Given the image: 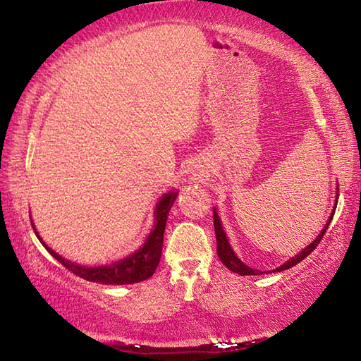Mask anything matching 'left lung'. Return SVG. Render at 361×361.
Listing matches in <instances>:
<instances>
[{"label": "left lung", "instance_id": "left-lung-1", "mask_svg": "<svg viewBox=\"0 0 361 361\" xmlns=\"http://www.w3.org/2000/svg\"><path fill=\"white\" fill-rule=\"evenodd\" d=\"M333 215H334V210L331 213V216H329L328 223L325 224V229L320 232V235L317 237V239L312 243H310L309 247H305L301 253L296 255L293 259L286 261L283 266L277 267L276 271L280 272V271H285V269H290L293 266H296L298 262H301L305 258V256H309L310 253H312L314 250L317 248V245H319V243L322 242L323 235H325L328 226L333 219ZM213 224H215V234H216V252H218V256H219V259H221L223 264L228 269H231L232 272L240 274V276H259V274H262L261 271H258V269H252V267H248L247 264H243V262L239 258H237L235 253L232 252V248H231L229 242H228V237H226L224 231H223V226H221V223H219V216H218L216 212H213Z\"/></svg>", "mask_w": 361, "mask_h": 361}]
</instances>
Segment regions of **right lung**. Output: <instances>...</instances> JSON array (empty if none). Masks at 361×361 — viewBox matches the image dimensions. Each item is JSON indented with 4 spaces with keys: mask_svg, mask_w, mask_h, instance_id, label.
<instances>
[{
    "mask_svg": "<svg viewBox=\"0 0 361 361\" xmlns=\"http://www.w3.org/2000/svg\"><path fill=\"white\" fill-rule=\"evenodd\" d=\"M176 199V192H169L164 195V197L159 200L154 212V229L151 231V234L146 239L145 245L130 255L129 258L114 262L111 266H100V267H84L75 264V262L66 261L62 258L59 253L54 252V250L49 248L44 242L41 240L38 232L35 231V234L38 235L42 245L51 253L54 258H56L60 264L65 266L70 272L76 274L78 277L84 280H89V282H97V283H105V285H127V283H137L143 282V280L149 279L152 274H154L156 267L159 266V261H161L162 255V242H164V231H166V223H167V215L170 209ZM33 226V223H32Z\"/></svg>",
    "mask_w": 361,
    "mask_h": 361,
    "instance_id": "right-lung-1",
    "label": "right lung"
}]
</instances>
